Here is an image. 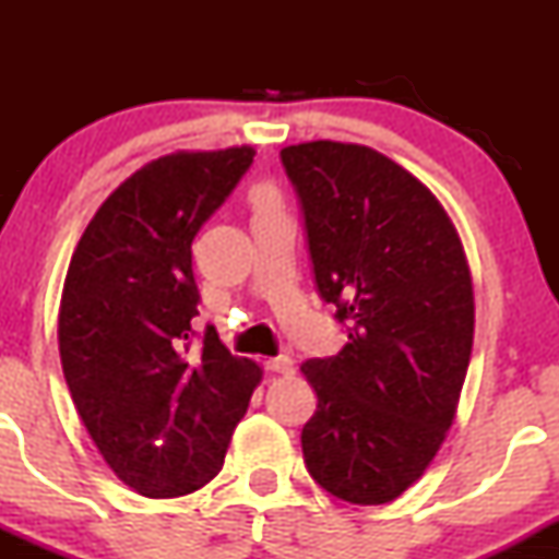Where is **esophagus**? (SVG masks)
<instances>
[{"mask_svg": "<svg viewBox=\"0 0 559 559\" xmlns=\"http://www.w3.org/2000/svg\"><path fill=\"white\" fill-rule=\"evenodd\" d=\"M265 370H267V373L288 376L294 370V362L288 360V357H271V360L265 362Z\"/></svg>", "mask_w": 559, "mask_h": 559, "instance_id": "obj_1", "label": "esophagus"}]
</instances>
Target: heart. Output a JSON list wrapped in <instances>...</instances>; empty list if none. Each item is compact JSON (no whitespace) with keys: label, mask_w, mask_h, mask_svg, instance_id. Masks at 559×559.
I'll return each mask as SVG.
<instances>
[{"label":"heart","mask_w":559,"mask_h":559,"mask_svg":"<svg viewBox=\"0 0 559 559\" xmlns=\"http://www.w3.org/2000/svg\"><path fill=\"white\" fill-rule=\"evenodd\" d=\"M252 202H254V210H258V213H265V210H278V197H275V191L267 189V186L254 189Z\"/></svg>","instance_id":"obj_1"}]
</instances>
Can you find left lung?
<instances>
[{"label":"left lung","instance_id":"obj_1","mask_svg":"<svg viewBox=\"0 0 559 559\" xmlns=\"http://www.w3.org/2000/svg\"><path fill=\"white\" fill-rule=\"evenodd\" d=\"M281 159L320 297L349 331L336 357L301 365L318 394L307 471L344 502H394L457 415L476 329L465 247L433 191L370 146L305 141Z\"/></svg>","mask_w":559,"mask_h":559}]
</instances>
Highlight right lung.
I'll return each mask as SVG.
<instances>
[{
    "label": "right lung",
    "instance_id": "obj_1",
    "mask_svg": "<svg viewBox=\"0 0 559 559\" xmlns=\"http://www.w3.org/2000/svg\"><path fill=\"white\" fill-rule=\"evenodd\" d=\"M254 146L173 152L128 176L79 239L57 316L62 373L110 471L150 499H176L221 473L262 381L197 312L191 241L252 165Z\"/></svg>",
    "mask_w": 559,
    "mask_h": 559
}]
</instances>
